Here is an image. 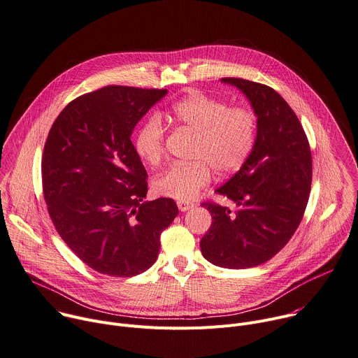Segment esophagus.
I'll return each mask as SVG.
<instances>
[{"mask_svg":"<svg viewBox=\"0 0 358 358\" xmlns=\"http://www.w3.org/2000/svg\"><path fill=\"white\" fill-rule=\"evenodd\" d=\"M178 208L180 212H187L193 208V203H189V202H178Z\"/></svg>","mask_w":358,"mask_h":358,"instance_id":"34e87169","label":"esophagus"}]
</instances>
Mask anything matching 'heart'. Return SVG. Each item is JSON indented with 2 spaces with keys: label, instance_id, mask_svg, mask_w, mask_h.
I'll use <instances>...</instances> for the list:
<instances>
[{
  "label": "heart",
  "instance_id": "1",
  "mask_svg": "<svg viewBox=\"0 0 358 358\" xmlns=\"http://www.w3.org/2000/svg\"><path fill=\"white\" fill-rule=\"evenodd\" d=\"M172 122L196 134L193 162L173 164L153 180L157 194L189 202L209 185L213 171L227 176L239 171L253 152L257 134L256 115L245 106H227L222 99L193 92L175 102ZM136 155L156 166L165 153V128L157 116H149L134 138Z\"/></svg>",
  "mask_w": 358,
  "mask_h": 358
}]
</instances>
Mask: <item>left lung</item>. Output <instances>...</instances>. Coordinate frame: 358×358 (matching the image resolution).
I'll return each mask as SVG.
<instances>
[{
    "label": "left lung",
    "instance_id": "8db88e82",
    "mask_svg": "<svg viewBox=\"0 0 358 358\" xmlns=\"http://www.w3.org/2000/svg\"><path fill=\"white\" fill-rule=\"evenodd\" d=\"M220 81L249 99L257 134L248 162L216 190L236 209L202 205L213 222L201 249L215 266L249 268L279 253L300 224L311 186V152L299 117L273 88L242 78Z\"/></svg>",
    "mask_w": 358,
    "mask_h": 358
}]
</instances>
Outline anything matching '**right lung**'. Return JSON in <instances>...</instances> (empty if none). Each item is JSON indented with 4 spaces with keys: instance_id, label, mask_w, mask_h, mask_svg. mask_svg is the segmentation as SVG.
Returning a JSON list of instances; mask_svg holds the SVG:
<instances>
[{
    "instance_id": "obj_1",
    "label": "right lung",
    "mask_w": 358,
    "mask_h": 358,
    "mask_svg": "<svg viewBox=\"0 0 358 358\" xmlns=\"http://www.w3.org/2000/svg\"><path fill=\"white\" fill-rule=\"evenodd\" d=\"M166 94L105 87L69 102L48 134L41 165L48 213L68 248L102 274L148 270L179 213L169 197L145 201L148 175L131 142Z\"/></svg>"
}]
</instances>
